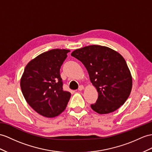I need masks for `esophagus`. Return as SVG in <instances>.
<instances>
[{
    "label": "esophagus",
    "instance_id": "34e87169",
    "mask_svg": "<svg viewBox=\"0 0 152 152\" xmlns=\"http://www.w3.org/2000/svg\"><path fill=\"white\" fill-rule=\"evenodd\" d=\"M84 87L83 86V85H80V86H79L78 90H79V91H82L84 90Z\"/></svg>",
    "mask_w": 152,
    "mask_h": 152
}]
</instances>
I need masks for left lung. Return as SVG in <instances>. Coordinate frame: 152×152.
Listing matches in <instances>:
<instances>
[{
  "instance_id": "left-lung-1",
  "label": "left lung",
  "mask_w": 152,
  "mask_h": 152,
  "mask_svg": "<svg viewBox=\"0 0 152 152\" xmlns=\"http://www.w3.org/2000/svg\"><path fill=\"white\" fill-rule=\"evenodd\" d=\"M72 56L86 67L98 99L91 108L98 113L113 112L124 104L131 93L132 77L126 62L110 48L91 45L77 49Z\"/></svg>"
}]
</instances>
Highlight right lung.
<instances>
[{"instance_id": "add662e5", "label": "right lung", "mask_w": 152, "mask_h": 152, "mask_svg": "<svg viewBox=\"0 0 152 152\" xmlns=\"http://www.w3.org/2000/svg\"><path fill=\"white\" fill-rule=\"evenodd\" d=\"M68 50L53 49L33 59L26 66L20 88L28 104L41 115L55 117L66 109L71 94L63 90L60 69Z\"/></svg>"}]
</instances>
